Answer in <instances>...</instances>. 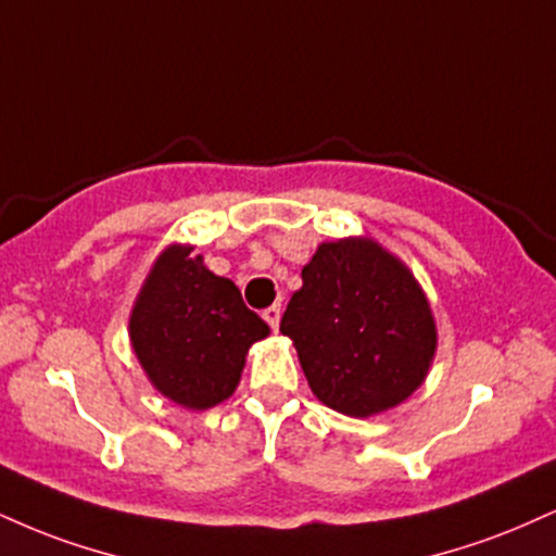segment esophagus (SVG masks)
<instances>
[{
  "label": "esophagus",
  "mask_w": 556,
  "mask_h": 556,
  "mask_svg": "<svg viewBox=\"0 0 556 556\" xmlns=\"http://www.w3.org/2000/svg\"><path fill=\"white\" fill-rule=\"evenodd\" d=\"M279 318H282V307L279 305H269L264 311V320L271 326V331L279 329Z\"/></svg>",
  "instance_id": "34e87169"
}]
</instances>
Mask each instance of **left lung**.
<instances>
[{
    "label": "left lung",
    "mask_w": 556,
    "mask_h": 556,
    "mask_svg": "<svg viewBox=\"0 0 556 556\" xmlns=\"http://www.w3.org/2000/svg\"><path fill=\"white\" fill-rule=\"evenodd\" d=\"M279 331L295 342L311 391L346 417L412 396L438 342L412 271L363 238L318 245Z\"/></svg>",
    "instance_id": "1"
}]
</instances>
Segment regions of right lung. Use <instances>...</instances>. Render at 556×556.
<instances>
[{
  "mask_svg": "<svg viewBox=\"0 0 556 556\" xmlns=\"http://www.w3.org/2000/svg\"><path fill=\"white\" fill-rule=\"evenodd\" d=\"M129 333L152 386L186 409H210L236 391L245 352L269 333L230 279L191 249L157 258L134 305Z\"/></svg>",
  "mask_w": 556,
  "mask_h": 556,
  "instance_id": "1",
  "label": "right lung"
}]
</instances>
